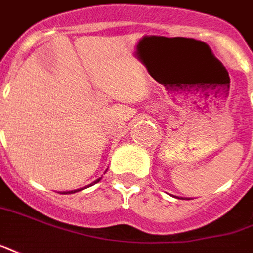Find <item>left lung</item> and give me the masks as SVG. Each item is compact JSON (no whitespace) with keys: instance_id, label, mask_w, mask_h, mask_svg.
Instances as JSON below:
<instances>
[{"instance_id":"1","label":"left lung","mask_w":253,"mask_h":253,"mask_svg":"<svg viewBox=\"0 0 253 253\" xmlns=\"http://www.w3.org/2000/svg\"><path fill=\"white\" fill-rule=\"evenodd\" d=\"M187 200H189V198H187Z\"/></svg>"}]
</instances>
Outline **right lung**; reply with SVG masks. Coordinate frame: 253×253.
<instances>
[{
	"instance_id": "add662e5",
	"label": "right lung",
	"mask_w": 253,
	"mask_h": 253,
	"mask_svg": "<svg viewBox=\"0 0 253 253\" xmlns=\"http://www.w3.org/2000/svg\"><path fill=\"white\" fill-rule=\"evenodd\" d=\"M100 179H102V177H99V179H96V180H95V182H93V183H90V184H88V186H85V187H83V189L71 190V191H62V193H60V194H73V193H77V191H81V190L86 189V187H90V186H93V184H95V183L100 182Z\"/></svg>"
}]
</instances>
